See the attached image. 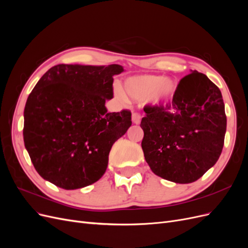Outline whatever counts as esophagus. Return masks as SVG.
Listing matches in <instances>:
<instances>
[{"label":"esophagus","instance_id":"1","mask_svg":"<svg viewBox=\"0 0 248 248\" xmlns=\"http://www.w3.org/2000/svg\"><path fill=\"white\" fill-rule=\"evenodd\" d=\"M132 122L133 123H136V124H139L140 122V118H141V116H140V112H137V111H134V112H132Z\"/></svg>","mask_w":248,"mask_h":248}]
</instances>
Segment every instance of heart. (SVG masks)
Returning <instances> with one entry per match:
<instances>
[{
    "label": "heart",
    "instance_id": "heart-1",
    "mask_svg": "<svg viewBox=\"0 0 248 248\" xmlns=\"http://www.w3.org/2000/svg\"><path fill=\"white\" fill-rule=\"evenodd\" d=\"M175 82L159 76H136L124 82V93L133 99L148 98L158 103L169 98L175 92Z\"/></svg>",
    "mask_w": 248,
    "mask_h": 248
}]
</instances>
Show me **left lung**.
Wrapping results in <instances>:
<instances>
[{"mask_svg":"<svg viewBox=\"0 0 248 248\" xmlns=\"http://www.w3.org/2000/svg\"><path fill=\"white\" fill-rule=\"evenodd\" d=\"M141 148L155 175L176 183L197 181L221 154L227 116L220 90L193 71L180 80L172 100L147 104Z\"/></svg>","mask_w":248,"mask_h":248,"instance_id":"1","label":"left lung"}]
</instances>
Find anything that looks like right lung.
I'll list each match as a JSON object with an SVG mask.
<instances>
[{
	"label": "right lung",
	"mask_w": 248,
	"mask_h": 248,
	"mask_svg": "<svg viewBox=\"0 0 248 248\" xmlns=\"http://www.w3.org/2000/svg\"><path fill=\"white\" fill-rule=\"evenodd\" d=\"M112 64H59L43 74L25 107L24 141L37 172L63 189L93 184L108 168L114 142L131 126V111L108 112Z\"/></svg>",
	"instance_id": "right-lung-1"
}]
</instances>
